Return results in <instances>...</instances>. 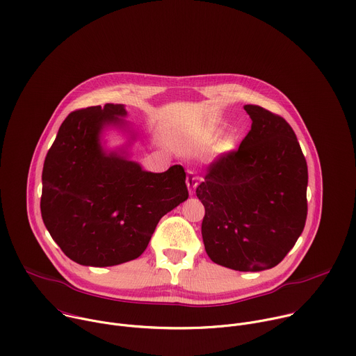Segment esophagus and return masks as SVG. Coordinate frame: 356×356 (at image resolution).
<instances>
[{"label": "esophagus", "instance_id": "34e87169", "mask_svg": "<svg viewBox=\"0 0 356 356\" xmlns=\"http://www.w3.org/2000/svg\"><path fill=\"white\" fill-rule=\"evenodd\" d=\"M198 180H200V179L195 176V173H194V172H188V173H187L186 184H187V188H188L190 195H193V194H194V190H195V187H197Z\"/></svg>", "mask_w": 356, "mask_h": 356}]
</instances>
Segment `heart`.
<instances>
[{"label":"heart","instance_id":"heart-1","mask_svg":"<svg viewBox=\"0 0 356 356\" xmlns=\"http://www.w3.org/2000/svg\"><path fill=\"white\" fill-rule=\"evenodd\" d=\"M217 135H218V128H216V127H204V128H201L197 134L198 139L202 143H211L217 138ZM234 149H235V140L231 136L224 138L217 146V150L220 152V154H229V152H232Z\"/></svg>","mask_w":356,"mask_h":356}]
</instances>
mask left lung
Returning <instances> with one entry per match:
<instances>
[{
  "mask_svg": "<svg viewBox=\"0 0 356 356\" xmlns=\"http://www.w3.org/2000/svg\"><path fill=\"white\" fill-rule=\"evenodd\" d=\"M239 147L220 156L195 194L206 209L202 242L210 259L239 272L280 264L307 218V162L291 127L259 107Z\"/></svg>",
  "mask_w": 356,
  "mask_h": 356,
  "instance_id": "obj_1",
  "label": "left lung"
}]
</instances>
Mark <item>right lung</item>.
I'll use <instances>...</instances> for the list:
<instances>
[{
  "label": "right lung",
  "mask_w": 356,
  "mask_h": 356,
  "mask_svg": "<svg viewBox=\"0 0 356 356\" xmlns=\"http://www.w3.org/2000/svg\"><path fill=\"white\" fill-rule=\"evenodd\" d=\"M122 104L73 111L59 128L42 172L40 213L50 236L79 265L106 268L140 257L159 220L188 197L183 166L152 173L129 159L136 132ZM130 134L115 151L102 134Z\"/></svg>",
  "instance_id": "add662e5"
}]
</instances>
